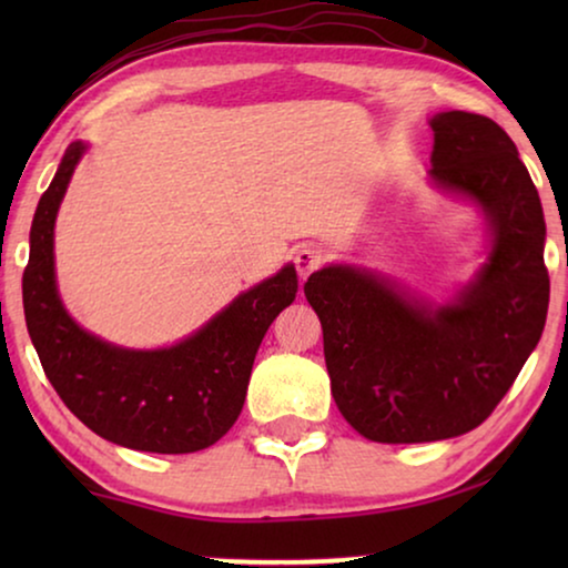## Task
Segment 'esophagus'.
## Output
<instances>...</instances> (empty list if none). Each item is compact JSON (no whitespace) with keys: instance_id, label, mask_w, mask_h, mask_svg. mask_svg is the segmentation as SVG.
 <instances>
[{"instance_id":"obj_1","label":"esophagus","mask_w":568,"mask_h":568,"mask_svg":"<svg viewBox=\"0 0 568 568\" xmlns=\"http://www.w3.org/2000/svg\"><path fill=\"white\" fill-rule=\"evenodd\" d=\"M321 261H323V253L315 251V247H302V251L294 253V266H297V274L302 282H305V278L321 266Z\"/></svg>"}]
</instances>
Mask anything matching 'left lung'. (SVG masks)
Masks as SVG:
<instances>
[{
    "mask_svg": "<svg viewBox=\"0 0 568 568\" xmlns=\"http://www.w3.org/2000/svg\"><path fill=\"white\" fill-rule=\"evenodd\" d=\"M429 126L432 185L486 220V261L470 282L432 302L377 271L331 263L305 284L333 400L362 437L383 445L439 442L484 424L548 315L546 220L515 142L478 113H434Z\"/></svg>",
    "mask_w": 568,
    "mask_h": 568,
    "instance_id": "8db88e82",
    "label": "left lung"
}]
</instances>
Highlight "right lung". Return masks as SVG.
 <instances>
[{"label":"right lung","instance_id":"obj_1","mask_svg":"<svg viewBox=\"0 0 568 568\" xmlns=\"http://www.w3.org/2000/svg\"><path fill=\"white\" fill-rule=\"evenodd\" d=\"M84 152V142L67 146L30 227L22 274L30 341L53 390L98 437L139 453H199L237 422L261 341L297 297V271L286 263L173 346L108 344L67 313L53 263L57 214Z\"/></svg>","mask_w":568,"mask_h":568}]
</instances>
